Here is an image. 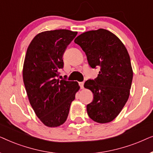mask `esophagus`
Returning a JSON list of instances; mask_svg holds the SVG:
<instances>
[{"mask_svg":"<svg viewBox=\"0 0 153 153\" xmlns=\"http://www.w3.org/2000/svg\"><path fill=\"white\" fill-rule=\"evenodd\" d=\"M83 85H84V82H79V85H80L81 89L83 88Z\"/></svg>","mask_w":153,"mask_h":153,"instance_id":"34e87169","label":"esophagus"}]
</instances>
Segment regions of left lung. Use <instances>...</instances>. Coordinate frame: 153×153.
Returning <instances> with one entry per match:
<instances>
[{
    "label": "left lung",
    "mask_w": 153,
    "mask_h": 153,
    "mask_svg": "<svg viewBox=\"0 0 153 153\" xmlns=\"http://www.w3.org/2000/svg\"><path fill=\"white\" fill-rule=\"evenodd\" d=\"M74 42L85 52L92 68L100 67L97 78L84 83L93 93V102L86 106L88 115L95 122H111L130 93L133 70L126 47L116 35L103 28L81 33Z\"/></svg>",
    "instance_id": "1"
}]
</instances>
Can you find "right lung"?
<instances>
[{"mask_svg":"<svg viewBox=\"0 0 153 153\" xmlns=\"http://www.w3.org/2000/svg\"><path fill=\"white\" fill-rule=\"evenodd\" d=\"M77 32L66 29L39 33L27 49L23 80L29 102L42 123L49 127L63 124L80 86L76 81L59 80L62 56Z\"/></svg>","mask_w":153,"mask_h":153,"instance_id":"right-lung-1","label":"right lung"}]
</instances>
